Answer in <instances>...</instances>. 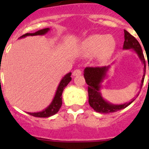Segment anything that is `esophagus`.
<instances>
[{"instance_id":"1","label":"esophagus","mask_w":149,"mask_h":149,"mask_svg":"<svg viewBox=\"0 0 149 149\" xmlns=\"http://www.w3.org/2000/svg\"><path fill=\"white\" fill-rule=\"evenodd\" d=\"M81 74H82V71H81V69H75V70H74L72 74H73L74 76H79L81 75Z\"/></svg>"}]
</instances>
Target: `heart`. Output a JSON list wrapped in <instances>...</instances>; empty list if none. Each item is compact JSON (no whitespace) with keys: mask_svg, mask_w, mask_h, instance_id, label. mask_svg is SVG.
Segmentation results:
<instances>
[{"mask_svg":"<svg viewBox=\"0 0 149 149\" xmlns=\"http://www.w3.org/2000/svg\"><path fill=\"white\" fill-rule=\"evenodd\" d=\"M116 47V42L110 36L95 34L86 38L81 44V52L86 56H93L98 54L102 60H108Z\"/></svg>","mask_w":149,"mask_h":149,"instance_id":"1","label":"heart"}]
</instances>
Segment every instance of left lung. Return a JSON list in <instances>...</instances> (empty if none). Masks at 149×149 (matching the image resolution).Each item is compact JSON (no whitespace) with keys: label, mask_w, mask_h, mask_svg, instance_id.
<instances>
[{"label":"left lung","mask_w":149,"mask_h":149,"mask_svg":"<svg viewBox=\"0 0 149 149\" xmlns=\"http://www.w3.org/2000/svg\"><path fill=\"white\" fill-rule=\"evenodd\" d=\"M125 32V42H124V49H134L136 54L139 55V58L143 62L144 65V74L142 79L141 87L143 86L144 82L145 74H146V60H145L144 54L141 45L136 39L132 35L129 33L127 30H124ZM108 69V67H86L84 69V78L86 83L88 85V94H89V104L96 112L101 113H114L118 110L127 107L131 104L135 99L133 100L128 103L120 105H114L107 102L102 98L100 93V83L102 79L104 77L106 72ZM149 70V65H148ZM149 82V81H148Z\"/></svg>","instance_id":"obj_1"}]
</instances>
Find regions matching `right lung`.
Masks as SVG:
<instances>
[{
  "mask_svg": "<svg viewBox=\"0 0 149 149\" xmlns=\"http://www.w3.org/2000/svg\"><path fill=\"white\" fill-rule=\"evenodd\" d=\"M49 30V28H45L42 29L40 30H38L37 32L34 33H26L24 34L21 36L20 38L25 37L27 36H36V35H44L45 33L48 32ZM71 74L72 73L67 74L65 77L62 79L61 82H60V85H59L57 90H56V95L54 98L52 103L49 105L48 107L45 109V110L42 112H39V113H28V114L31 116H33L35 117H42V118H45V117H49L51 116L56 114L57 112L59 111L60 108L62 106V94L63 92L65 89V86L68 84V83L72 81V77H71Z\"/></svg>",
  "mask_w": 149,
  "mask_h": 149,
  "instance_id": "add662e5",
  "label": "right lung"
}]
</instances>
